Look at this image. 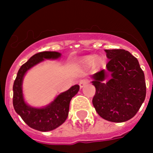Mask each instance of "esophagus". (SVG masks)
Wrapping results in <instances>:
<instances>
[{"label": "esophagus", "mask_w": 153, "mask_h": 153, "mask_svg": "<svg viewBox=\"0 0 153 153\" xmlns=\"http://www.w3.org/2000/svg\"><path fill=\"white\" fill-rule=\"evenodd\" d=\"M87 83H88V80H87V79H82V80L79 81V87H80V88H83Z\"/></svg>", "instance_id": "esophagus-1"}]
</instances>
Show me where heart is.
<instances>
[{
	"instance_id": "obj_1",
	"label": "heart",
	"mask_w": 153,
	"mask_h": 153,
	"mask_svg": "<svg viewBox=\"0 0 153 153\" xmlns=\"http://www.w3.org/2000/svg\"><path fill=\"white\" fill-rule=\"evenodd\" d=\"M94 61H95V57H90L89 58H87V62L88 64H91V63H92V62H93Z\"/></svg>"
}]
</instances>
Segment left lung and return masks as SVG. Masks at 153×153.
Returning a JSON list of instances; mask_svg holds the SVG:
<instances>
[{
    "label": "left lung",
    "mask_w": 153,
    "mask_h": 153,
    "mask_svg": "<svg viewBox=\"0 0 153 153\" xmlns=\"http://www.w3.org/2000/svg\"><path fill=\"white\" fill-rule=\"evenodd\" d=\"M107 68L91 76L95 95L92 100L99 115L106 120H129L141 107L146 96L144 71L137 58L124 50H105Z\"/></svg>",
    "instance_id": "obj_1"
}]
</instances>
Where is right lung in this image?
Instances as JSON below:
<instances>
[{
  "label": "right lung",
  "mask_w": 153,
  "mask_h": 153,
  "mask_svg": "<svg viewBox=\"0 0 153 153\" xmlns=\"http://www.w3.org/2000/svg\"><path fill=\"white\" fill-rule=\"evenodd\" d=\"M62 54L55 51H44L32 56L23 64L17 72L13 91V104L15 111L28 126L41 131H52L66 121L69 113L70 102L79 91V85L72 86L66 91L60 93L55 99L42 108H35L26 103L23 95L22 83L27 71L45 59H58Z\"/></svg>",
  "instance_id": "add662e5"
}]
</instances>
